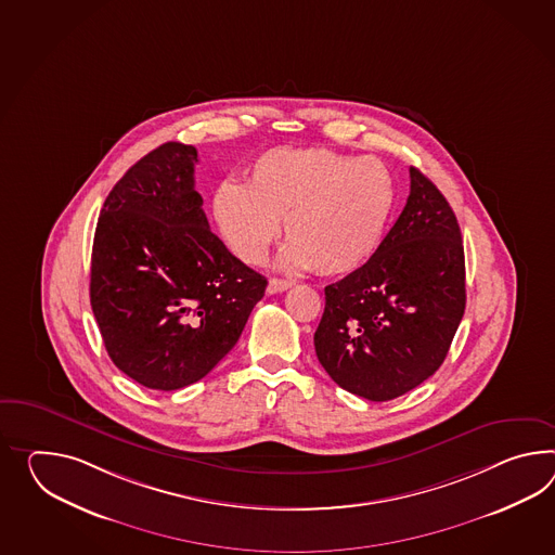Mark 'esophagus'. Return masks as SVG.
I'll use <instances>...</instances> for the list:
<instances>
[{
  "label": "esophagus",
  "instance_id": "obj_1",
  "mask_svg": "<svg viewBox=\"0 0 555 555\" xmlns=\"http://www.w3.org/2000/svg\"><path fill=\"white\" fill-rule=\"evenodd\" d=\"M291 286H293V281H288V279H271L267 291H269V295H274V293H283Z\"/></svg>",
  "mask_w": 555,
  "mask_h": 555
}]
</instances>
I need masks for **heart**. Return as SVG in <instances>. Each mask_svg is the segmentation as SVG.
Returning a JSON list of instances; mask_svg holds the SVG:
<instances>
[{"label":"heart","instance_id":"heart-1","mask_svg":"<svg viewBox=\"0 0 555 555\" xmlns=\"http://www.w3.org/2000/svg\"><path fill=\"white\" fill-rule=\"evenodd\" d=\"M395 206V182L377 158L325 149H274L258 156L243 186L222 184L215 218L230 250L262 262L281 234L284 264L325 276L357 271L377 253Z\"/></svg>","mask_w":555,"mask_h":555}]
</instances>
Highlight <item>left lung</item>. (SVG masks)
Returning a JSON list of instances; mask_svg holds the SVG:
<instances>
[{
    "label": "left lung",
    "mask_w": 555,
    "mask_h": 555,
    "mask_svg": "<svg viewBox=\"0 0 555 555\" xmlns=\"http://www.w3.org/2000/svg\"><path fill=\"white\" fill-rule=\"evenodd\" d=\"M405 208L377 253L325 286L314 351L328 377L369 401L415 389L446 361L465 312L460 224L446 196L409 170Z\"/></svg>",
    "instance_id": "left-lung-1"
}]
</instances>
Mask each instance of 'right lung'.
<instances>
[{
	"label": "right lung",
	"instance_id": "obj_1",
	"mask_svg": "<svg viewBox=\"0 0 555 555\" xmlns=\"http://www.w3.org/2000/svg\"><path fill=\"white\" fill-rule=\"evenodd\" d=\"M198 152L152 150L124 175L95 227L90 302L114 365L135 383L177 391L236 345L267 279L208 227L194 189Z\"/></svg>",
	"mask_w": 555,
	"mask_h": 555
}]
</instances>
